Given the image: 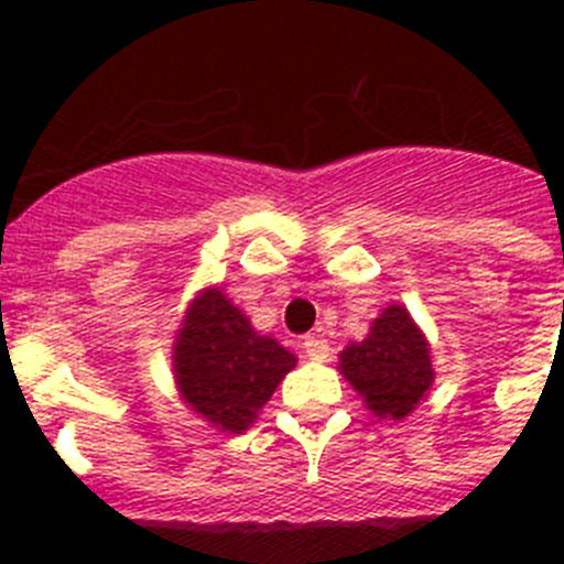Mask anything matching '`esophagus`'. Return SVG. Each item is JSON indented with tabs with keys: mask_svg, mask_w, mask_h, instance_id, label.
<instances>
[{
	"mask_svg": "<svg viewBox=\"0 0 564 564\" xmlns=\"http://www.w3.org/2000/svg\"><path fill=\"white\" fill-rule=\"evenodd\" d=\"M302 350H305V356L313 358V361H327V358H330V344L322 336H305Z\"/></svg>",
	"mask_w": 564,
	"mask_h": 564,
	"instance_id": "esophagus-1",
	"label": "esophagus"
}]
</instances>
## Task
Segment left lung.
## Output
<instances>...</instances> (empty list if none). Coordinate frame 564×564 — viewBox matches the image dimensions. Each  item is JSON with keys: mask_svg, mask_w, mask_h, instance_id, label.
I'll return each mask as SVG.
<instances>
[{"mask_svg": "<svg viewBox=\"0 0 564 564\" xmlns=\"http://www.w3.org/2000/svg\"><path fill=\"white\" fill-rule=\"evenodd\" d=\"M344 378L364 395L378 417H406L430 390V344L403 307L392 305L376 318L370 336L341 352Z\"/></svg>", "mask_w": 564, "mask_h": 564, "instance_id": "1", "label": "left lung"}]
</instances>
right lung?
<instances>
[{
  "label": "right lung",
  "mask_w": 564,
  "mask_h": 564,
  "mask_svg": "<svg viewBox=\"0 0 564 564\" xmlns=\"http://www.w3.org/2000/svg\"><path fill=\"white\" fill-rule=\"evenodd\" d=\"M296 358L248 318L220 291L203 293L174 347L177 383L194 412L228 432H246Z\"/></svg>",
  "instance_id": "right-lung-1"
}]
</instances>
